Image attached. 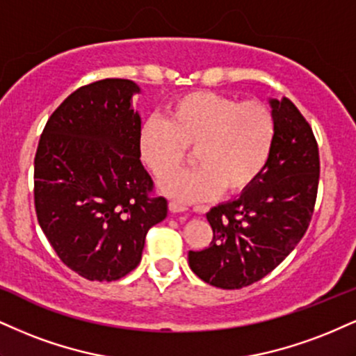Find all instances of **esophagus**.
I'll return each instance as SVG.
<instances>
[{
    "instance_id": "1",
    "label": "esophagus",
    "mask_w": 356,
    "mask_h": 356,
    "mask_svg": "<svg viewBox=\"0 0 356 356\" xmlns=\"http://www.w3.org/2000/svg\"><path fill=\"white\" fill-rule=\"evenodd\" d=\"M169 209H170V212H174V213H179V212H186L187 211V207L184 204H181V202H175V200H172V202L169 204Z\"/></svg>"
}]
</instances>
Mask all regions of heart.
Returning <instances> with one entry per match:
<instances>
[{
  "label": "heart",
  "instance_id": "b5f03b06",
  "mask_svg": "<svg viewBox=\"0 0 356 356\" xmlns=\"http://www.w3.org/2000/svg\"><path fill=\"white\" fill-rule=\"evenodd\" d=\"M275 121L267 104L238 101L212 91L182 94L167 106V118L149 119L139 131L140 159L156 179L180 168L194 150L197 170L165 179L161 189L181 202L241 194L267 164Z\"/></svg>",
  "mask_w": 356,
  "mask_h": 356
}]
</instances>
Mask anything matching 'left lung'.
<instances>
[{
	"label": "left lung",
	"mask_w": 356,
	"mask_h": 356,
	"mask_svg": "<svg viewBox=\"0 0 356 356\" xmlns=\"http://www.w3.org/2000/svg\"><path fill=\"white\" fill-rule=\"evenodd\" d=\"M275 137L257 181L232 202L207 216L213 237L189 252L197 277L217 289L235 290L270 273L302 241L314 216L320 179L318 144L292 101L270 99Z\"/></svg>",
	"instance_id": "1"
}]
</instances>
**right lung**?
<instances>
[{
  "instance_id": "right-lung-1",
  "label": "right lung",
  "mask_w": 356,
  "mask_h": 356,
  "mask_svg": "<svg viewBox=\"0 0 356 356\" xmlns=\"http://www.w3.org/2000/svg\"><path fill=\"white\" fill-rule=\"evenodd\" d=\"M136 92L115 78L76 89L51 114L34 157L38 222L63 264L88 280L134 270L149 229L167 217L139 159Z\"/></svg>"
}]
</instances>
